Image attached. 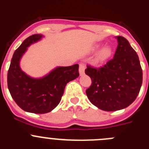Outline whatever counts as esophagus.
Segmentation results:
<instances>
[{
    "instance_id": "1",
    "label": "esophagus",
    "mask_w": 149,
    "mask_h": 149,
    "mask_svg": "<svg viewBox=\"0 0 149 149\" xmlns=\"http://www.w3.org/2000/svg\"><path fill=\"white\" fill-rule=\"evenodd\" d=\"M85 72V65L84 63H81L79 65V73L81 75H83Z\"/></svg>"
}]
</instances>
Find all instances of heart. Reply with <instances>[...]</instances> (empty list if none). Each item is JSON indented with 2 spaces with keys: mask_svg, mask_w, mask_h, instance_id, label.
Instances as JSON below:
<instances>
[{
  "mask_svg": "<svg viewBox=\"0 0 149 149\" xmlns=\"http://www.w3.org/2000/svg\"><path fill=\"white\" fill-rule=\"evenodd\" d=\"M112 54V49L110 47H104V48H101L100 51L98 52L97 59L99 61H104L107 59H108Z\"/></svg>",
  "mask_w": 149,
  "mask_h": 149,
  "instance_id": "1",
  "label": "heart"
}]
</instances>
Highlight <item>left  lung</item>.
I'll use <instances>...</instances> for the list:
<instances>
[{"mask_svg":"<svg viewBox=\"0 0 149 149\" xmlns=\"http://www.w3.org/2000/svg\"><path fill=\"white\" fill-rule=\"evenodd\" d=\"M114 57L102 66L87 65L85 73L92 80L86 90L90 102L105 111L126 108L135 101L143 83L139 56L123 36H117Z\"/></svg>","mask_w":149,"mask_h":149,"instance_id":"8db88e82","label":"left lung"}]
</instances>
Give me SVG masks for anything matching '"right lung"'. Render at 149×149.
Instances as JSON below:
<instances>
[{"mask_svg":"<svg viewBox=\"0 0 149 149\" xmlns=\"http://www.w3.org/2000/svg\"><path fill=\"white\" fill-rule=\"evenodd\" d=\"M41 34L30 36L13 54L7 74V86L12 98L21 108L33 113H46L56 107L62 98L66 84L79 76V65L57 67L42 78L30 77L19 65L27 47L40 40Z\"/></svg>","mask_w":149,"mask_h":149,"instance_id":"add662e5","label":"right lung"}]
</instances>
